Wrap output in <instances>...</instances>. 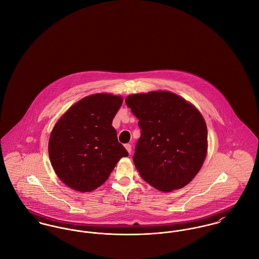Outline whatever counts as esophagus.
<instances>
[{"label":"esophagus","instance_id":"obj_1","mask_svg":"<svg viewBox=\"0 0 259 259\" xmlns=\"http://www.w3.org/2000/svg\"><path fill=\"white\" fill-rule=\"evenodd\" d=\"M124 148H125V149L128 151V153H131V152H132V146H131L130 144L124 145Z\"/></svg>","mask_w":259,"mask_h":259}]
</instances>
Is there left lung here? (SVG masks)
<instances>
[{
  "label": "left lung",
  "instance_id": "obj_1",
  "mask_svg": "<svg viewBox=\"0 0 259 259\" xmlns=\"http://www.w3.org/2000/svg\"><path fill=\"white\" fill-rule=\"evenodd\" d=\"M125 104L139 118L142 132L134 154L141 177L163 192L188 185L207 151V127L201 113L164 91L131 95Z\"/></svg>",
  "mask_w": 259,
  "mask_h": 259
}]
</instances>
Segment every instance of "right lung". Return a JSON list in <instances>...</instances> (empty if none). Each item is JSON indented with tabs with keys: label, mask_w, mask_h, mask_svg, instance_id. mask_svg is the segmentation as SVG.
Masks as SVG:
<instances>
[{
	"label": "right lung",
	"mask_w": 259,
	"mask_h": 259,
	"mask_svg": "<svg viewBox=\"0 0 259 259\" xmlns=\"http://www.w3.org/2000/svg\"><path fill=\"white\" fill-rule=\"evenodd\" d=\"M122 98L96 94L75 103L58 120L49 141V155L60 180L76 191H92L110 177L128 152L111 125Z\"/></svg>",
	"instance_id": "obj_1"
}]
</instances>
